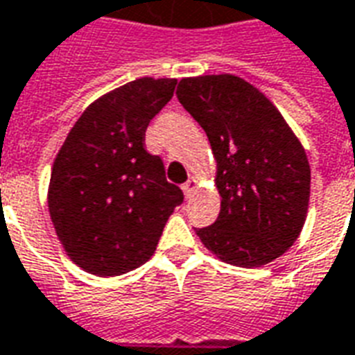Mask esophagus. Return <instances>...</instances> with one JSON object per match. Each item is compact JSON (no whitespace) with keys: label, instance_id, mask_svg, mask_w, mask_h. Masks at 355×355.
Listing matches in <instances>:
<instances>
[{"label":"esophagus","instance_id":"esophagus-1","mask_svg":"<svg viewBox=\"0 0 355 355\" xmlns=\"http://www.w3.org/2000/svg\"><path fill=\"white\" fill-rule=\"evenodd\" d=\"M181 189H183V195H185L189 198V196L193 195V191H195V189H196V180H195V178H189L187 183H183V187H181Z\"/></svg>","mask_w":355,"mask_h":355}]
</instances>
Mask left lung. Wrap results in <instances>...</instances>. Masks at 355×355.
I'll return each instance as SVG.
<instances>
[{
    "label": "left lung",
    "mask_w": 355,
    "mask_h": 355,
    "mask_svg": "<svg viewBox=\"0 0 355 355\" xmlns=\"http://www.w3.org/2000/svg\"><path fill=\"white\" fill-rule=\"evenodd\" d=\"M178 100L200 124L217 160L221 209L196 229L225 263H270L301 234L310 198V164L272 102L236 75L181 79Z\"/></svg>",
    "instance_id": "left-lung-1"
}]
</instances>
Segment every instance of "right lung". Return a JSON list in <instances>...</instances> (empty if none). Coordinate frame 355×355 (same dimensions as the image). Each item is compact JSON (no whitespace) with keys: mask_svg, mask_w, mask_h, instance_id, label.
Segmentation results:
<instances>
[{"mask_svg":"<svg viewBox=\"0 0 355 355\" xmlns=\"http://www.w3.org/2000/svg\"><path fill=\"white\" fill-rule=\"evenodd\" d=\"M175 79L141 77L98 98L77 119L53 164L49 211L75 265L121 276L149 261L183 193L147 153L151 119Z\"/></svg>","mask_w":355,"mask_h":355,"instance_id":"right-lung-1","label":"right lung"}]
</instances>
